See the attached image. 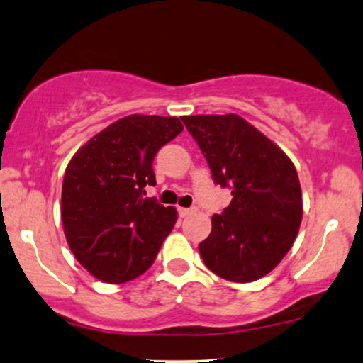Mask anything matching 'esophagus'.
Wrapping results in <instances>:
<instances>
[{
  "label": "esophagus",
  "mask_w": 363,
  "mask_h": 363,
  "mask_svg": "<svg viewBox=\"0 0 363 363\" xmlns=\"http://www.w3.org/2000/svg\"><path fill=\"white\" fill-rule=\"evenodd\" d=\"M192 211H194V209H189V208H179V216H181V218H187V216L192 214Z\"/></svg>",
  "instance_id": "1"
}]
</instances>
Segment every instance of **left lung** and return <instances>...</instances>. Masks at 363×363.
Instances as JSON below:
<instances>
[{
	"label": "left lung",
	"mask_w": 363,
	"mask_h": 363,
	"mask_svg": "<svg viewBox=\"0 0 363 363\" xmlns=\"http://www.w3.org/2000/svg\"><path fill=\"white\" fill-rule=\"evenodd\" d=\"M181 118L216 184L231 187L233 196L211 219L201 258L228 281H256L277 268L300 229L303 201L296 169L274 142L236 113Z\"/></svg>",
	"instance_id": "1"
}]
</instances>
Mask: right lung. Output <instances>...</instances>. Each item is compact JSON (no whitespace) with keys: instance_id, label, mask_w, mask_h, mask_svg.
<instances>
[{"instance_id":"right-lung-1","label":"right lung","mask_w":363,"mask_h":363,"mask_svg":"<svg viewBox=\"0 0 363 363\" xmlns=\"http://www.w3.org/2000/svg\"><path fill=\"white\" fill-rule=\"evenodd\" d=\"M182 128L177 117L134 113L91 137L68 162L63 231L91 277L118 284L152 266L177 211L144 197V187L155 184V154Z\"/></svg>"}]
</instances>
